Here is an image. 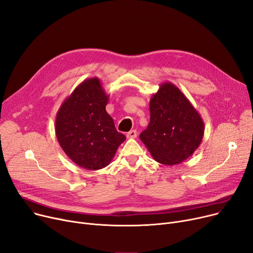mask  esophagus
Listing matches in <instances>:
<instances>
[{
    "instance_id": "1",
    "label": "esophagus",
    "mask_w": 253,
    "mask_h": 253,
    "mask_svg": "<svg viewBox=\"0 0 253 253\" xmlns=\"http://www.w3.org/2000/svg\"><path fill=\"white\" fill-rule=\"evenodd\" d=\"M126 137H127L128 139H135V138H137V130H136V129L129 130L128 133L126 134Z\"/></svg>"
}]
</instances>
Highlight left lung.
Segmentation results:
<instances>
[{
  "label": "left lung",
  "instance_id": "1",
  "mask_svg": "<svg viewBox=\"0 0 253 253\" xmlns=\"http://www.w3.org/2000/svg\"><path fill=\"white\" fill-rule=\"evenodd\" d=\"M150 123L140 134L152 158L174 166L192 155L204 137V122L184 93L164 82L149 103Z\"/></svg>",
  "mask_w": 253,
  "mask_h": 253
}]
</instances>
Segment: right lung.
<instances>
[{
	"mask_svg": "<svg viewBox=\"0 0 253 253\" xmlns=\"http://www.w3.org/2000/svg\"><path fill=\"white\" fill-rule=\"evenodd\" d=\"M109 95L99 78L81 82L56 113L55 135L72 162L86 170H100L110 164L126 140L107 113Z\"/></svg>",
	"mask_w": 253,
	"mask_h": 253,
	"instance_id": "obj_1",
	"label": "right lung"
}]
</instances>
